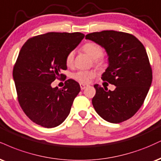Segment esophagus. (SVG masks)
Returning a JSON list of instances; mask_svg holds the SVG:
<instances>
[{"label":"esophagus","mask_w":161,"mask_h":161,"mask_svg":"<svg viewBox=\"0 0 161 161\" xmlns=\"http://www.w3.org/2000/svg\"><path fill=\"white\" fill-rule=\"evenodd\" d=\"M88 85H86V84H80V88L82 90H84L85 88H86V87H88Z\"/></svg>","instance_id":"obj_1"}]
</instances>
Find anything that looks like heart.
Masks as SVG:
<instances>
[{"mask_svg": "<svg viewBox=\"0 0 161 161\" xmlns=\"http://www.w3.org/2000/svg\"><path fill=\"white\" fill-rule=\"evenodd\" d=\"M83 52H85L87 55L90 56L92 58L94 59V62L97 64H102L103 61L101 56L103 55V48L99 44L96 42H89L85 44L82 46ZM74 62V52H69L66 57V64L67 66L70 67L73 64ZM96 75V73L94 71H78L73 74V78L79 82L82 83H88Z\"/></svg>", "mask_w": 161, "mask_h": 161, "instance_id": "1", "label": "heart"}]
</instances>
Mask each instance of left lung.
<instances>
[{"mask_svg": "<svg viewBox=\"0 0 161 161\" xmlns=\"http://www.w3.org/2000/svg\"><path fill=\"white\" fill-rule=\"evenodd\" d=\"M86 39L105 49L108 67L101 78L116 86L110 91L94 85V109L110 123L129 119L142 105L152 82V68L144 46L132 34L115 31L91 33Z\"/></svg>", "mask_w": 161, "mask_h": 161, "instance_id": "1", "label": "left lung"}]
</instances>
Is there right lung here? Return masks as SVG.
<instances>
[{"label": "right lung", "instance_id": "1", "mask_svg": "<svg viewBox=\"0 0 161 161\" xmlns=\"http://www.w3.org/2000/svg\"><path fill=\"white\" fill-rule=\"evenodd\" d=\"M82 33L49 32L29 39L19 52L13 68L18 100L33 122L46 128L57 127L69 115L80 86L67 79L62 89L51 84L67 69L66 57L80 43Z\"/></svg>", "mask_w": 161, "mask_h": 161}]
</instances>
